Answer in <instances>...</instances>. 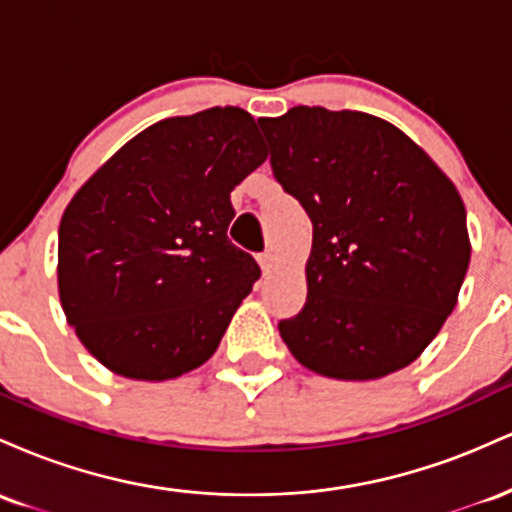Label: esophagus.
I'll return each instance as SVG.
<instances>
[{
	"label": "esophagus",
	"mask_w": 512,
	"mask_h": 512,
	"mask_svg": "<svg viewBox=\"0 0 512 512\" xmlns=\"http://www.w3.org/2000/svg\"><path fill=\"white\" fill-rule=\"evenodd\" d=\"M257 262H260L262 272H269V269H272V264H274V255L269 250L260 252V255H257Z\"/></svg>",
	"instance_id": "obj_1"
}]
</instances>
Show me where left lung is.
I'll return each mask as SVG.
<instances>
[{"instance_id":"1","label":"left lung","mask_w":512,"mask_h":512,"mask_svg":"<svg viewBox=\"0 0 512 512\" xmlns=\"http://www.w3.org/2000/svg\"><path fill=\"white\" fill-rule=\"evenodd\" d=\"M274 178L313 221L308 298L279 322L298 363L334 380L409 366L457 305L467 211L402 129L358 110L260 117Z\"/></svg>"}]
</instances>
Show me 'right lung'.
I'll use <instances>...</instances> for the list:
<instances>
[{
	"label": "right lung",
	"mask_w": 512,
	"mask_h": 512,
	"mask_svg": "<svg viewBox=\"0 0 512 512\" xmlns=\"http://www.w3.org/2000/svg\"><path fill=\"white\" fill-rule=\"evenodd\" d=\"M267 158L243 108L168 117L122 146L60 221L57 286L81 344L132 380L209 361L260 279L228 240L231 192Z\"/></svg>",
	"instance_id": "right-lung-1"
}]
</instances>
